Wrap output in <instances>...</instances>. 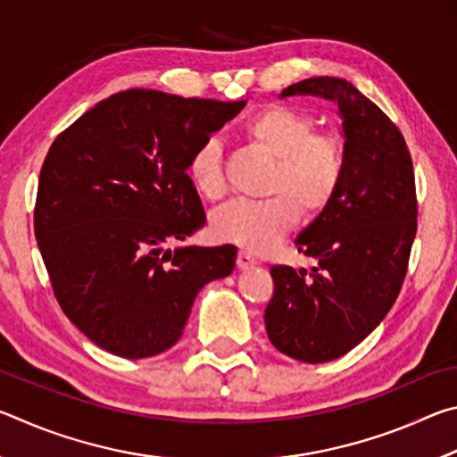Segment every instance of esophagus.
I'll list each match as a JSON object with an SVG mask.
<instances>
[{
  "label": "esophagus",
  "mask_w": 457,
  "mask_h": 457,
  "mask_svg": "<svg viewBox=\"0 0 457 457\" xmlns=\"http://www.w3.org/2000/svg\"><path fill=\"white\" fill-rule=\"evenodd\" d=\"M258 264V260L252 256L250 252H245V250H239L237 252V268L239 270H247V268H252V266H256Z\"/></svg>",
  "instance_id": "esophagus-1"
}]
</instances>
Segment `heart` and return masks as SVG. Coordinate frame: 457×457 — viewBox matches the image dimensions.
<instances>
[{
	"label": "heart",
	"mask_w": 457,
	"mask_h": 457,
	"mask_svg": "<svg viewBox=\"0 0 457 457\" xmlns=\"http://www.w3.org/2000/svg\"><path fill=\"white\" fill-rule=\"evenodd\" d=\"M242 135L274 161L264 201L231 204L215 212L212 234L247 252H264L296 226L298 213L316 218L332 204L345 179V146L332 133H316L314 120L288 104H268L244 122ZM187 175L201 197L220 201L228 191L221 146L205 138L191 153Z\"/></svg>",
	"instance_id": "obj_1"
}]
</instances>
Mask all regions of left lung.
<instances>
[{
    "instance_id": "obj_1",
    "label": "left lung",
    "mask_w": 457,
    "mask_h": 457,
    "mask_svg": "<svg viewBox=\"0 0 457 457\" xmlns=\"http://www.w3.org/2000/svg\"><path fill=\"white\" fill-rule=\"evenodd\" d=\"M312 95L338 104L345 179L332 204L296 237L306 268L272 266L274 296L264 312L268 338L303 362L343 357L395 304L417 231L411 154L401 130L351 82L300 80L284 96Z\"/></svg>"
}]
</instances>
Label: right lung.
<instances>
[{"instance_id": "right-lung-1", "label": "right lung", "mask_w": 457, "mask_h": 457, "mask_svg": "<svg viewBox=\"0 0 457 457\" xmlns=\"http://www.w3.org/2000/svg\"><path fill=\"white\" fill-rule=\"evenodd\" d=\"M244 104L130 88L52 143L37 247L60 308L100 349L122 359L171 349L197 292L234 270L236 245H167L205 226L189 157Z\"/></svg>"}]
</instances>
